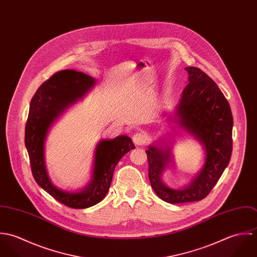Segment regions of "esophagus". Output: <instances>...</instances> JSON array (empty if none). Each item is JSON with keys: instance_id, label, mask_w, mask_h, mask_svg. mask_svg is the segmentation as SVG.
<instances>
[{"instance_id": "1", "label": "esophagus", "mask_w": 257, "mask_h": 257, "mask_svg": "<svg viewBox=\"0 0 257 257\" xmlns=\"http://www.w3.org/2000/svg\"><path fill=\"white\" fill-rule=\"evenodd\" d=\"M133 141L136 146H143L147 142V136L144 133H137L134 135Z\"/></svg>"}]
</instances>
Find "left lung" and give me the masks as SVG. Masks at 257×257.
Listing matches in <instances>:
<instances>
[{"mask_svg": "<svg viewBox=\"0 0 257 257\" xmlns=\"http://www.w3.org/2000/svg\"><path fill=\"white\" fill-rule=\"evenodd\" d=\"M189 84L184 88L173 115L168 120L204 147L202 168L183 188L164 183V171L173 164L171 140L148 146V177L152 189L163 201L180 204L208 196L228 165L232 150L233 119L229 104L218 85L201 69L186 67ZM169 139V137H168Z\"/></svg>", "mask_w": 257, "mask_h": 257, "instance_id": "obj_1", "label": "left lung"}]
</instances>
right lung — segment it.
I'll return each instance as SVG.
<instances>
[{
    "label": "right lung",
    "instance_id": "obj_1",
    "mask_svg": "<svg viewBox=\"0 0 257 257\" xmlns=\"http://www.w3.org/2000/svg\"><path fill=\"white\" fill-rule=\"evenodd\" d=\"M95 83L93 77L72 69L54 74L33 97L26 125L25 145L35 180L55 200L73 209H86L100 203L110 189L115 165L135 148L132 139L124 135L112 140H101L95 148L91 180L84 188L66 191L50 180L44 158L47 134L59 116L82 100Z\"/></svg>",
    "mask_w": 257,
    "mask_h": 257
}]
</instances>
